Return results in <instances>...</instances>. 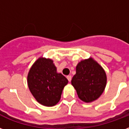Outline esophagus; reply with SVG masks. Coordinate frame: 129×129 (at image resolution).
Here are the masks:
<instances>
[{
	"instance_id": "34e87169",
	"label": "esophagus",
	"mask_w": 129,
	"mask_h": 129,
	"mask_svg": "<svg viewBox=\"0 0 129 129\" xmlns=\"http://www.w3.org/2000/svg\"><path fill=\"white\" fill-rule=\"evenodd\" d=\"M67 79L68 80L69 82H71V80H72V76H67Z\"/></svg>"
}]
</instances>
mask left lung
Listing matches in <instances>:
<instances>
[{"label":"left lung","mask_w":129,"mask_h":129,"mask_svg":"<svg viewBox=\"0 0 129 129\" xmlns=\"http://www.w3.org/2000/svg\"><path fill=\"white\" fill-rule=\"evenodd\" d=\"M79 98L84 102L96 100L104 92L106 75L102 67L92 58L85 59L76 66V74L72 80Z\"/></svg>","instance_id":"left-lung-1"}]
</instances>
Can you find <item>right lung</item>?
I'll use <instances>...</instances> for the list:
<instances>
[{
	"instance_id": "right-lung-1",
	"label": "right lung",
	"mask_w": 129,
	"mask_h": 129,
	"mask_svg": "<svg viewBox=\"0 0 129 129\" xmlns=\"http://www.w3.org/2000/svg\"><path fill=\"white\" fill-rule=\"evenodd\" d=\"M68 79L57 73L56 67L50 59L40 57L31 67L27 76L31 94L42 105L53 106L59 101Z\"/></svg>"
}]
</instances>
